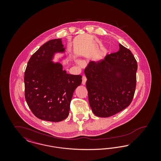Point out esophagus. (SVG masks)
<instances>
[{"instance_id": "obj_1", "label": "esophagus", "mask_w": 161, "mask_h": 161, "mask_svg": "<svg viewBox=\"0 0 161 161\" xmlns=\"http://www.w3.org/2000/svg\"><path fill=\"white\" fill-rule=\"evenodd\" d=\"M86 80H87V78H86V76L83 75V77H82V84L84 85V84H86Z\"/></svg>"}]
</instances>
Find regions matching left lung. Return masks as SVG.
<instances>
[{"label": "left lung", "instance_id": "left-lung-1", "mask_svg": "<svg viewBox=\"0 0 161 161\" xmlns=\"http://www.w3.org/2000/svg\"><path fill=\"white\" fill-rule=\"evenodd\" d=\"M119 46L117 53L91 61L84 69L89 104L98 117H109L125 109L135 92L137 62L129 49Z\"/></svg>", "mask_w": 161, "mask_h": 161}]
</instances>
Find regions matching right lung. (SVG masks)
Returning <instances> with one entry per match:
<instances>
[{
	"label": "right lung",
	"instance_id": "right-lung-1",
	"mask_svg": "<svg viewBox=\"0 0 161 161\" xmlns=\"http://www.w3.org/2000/svg\"><path fill=\"white\" fill-rule=\"evenodd\" d=\"M65 51L61 38L49 40L31 56L25 70V99L33 114L42 120L66 119L74 92L81 84V75L67 74L60 63L53 61L55 54Z\"/></svg>",
	"mask_w": 161,
	"mask_h": 161
}]
</instances>
